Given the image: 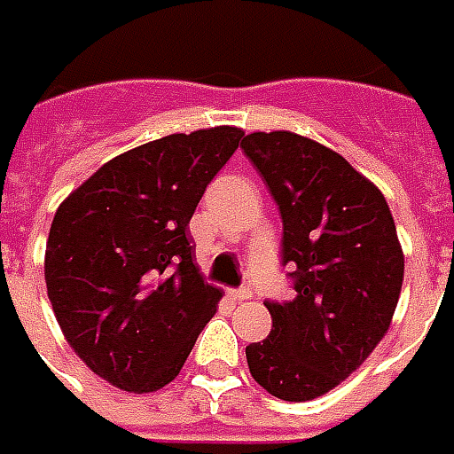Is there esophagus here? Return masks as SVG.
I'll return each mask as SVG.
<instances>
[{"instance_id": "34e87169", "label": "esophagus", "mask_w": 454, "mask_h": 454, "mask_svg": "<svg viewBox=\"0 0 454 454\" xmlns=\"http://www.w3.org/2000/svg\"><path fill=\"white\" fill-rule=\"evenodd\" d=\"M230 295L234 301H247V298H252V288H234V291H230Z\"/></svg>"}]
</instances>
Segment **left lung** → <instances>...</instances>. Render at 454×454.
<instances>
[{
	"mask_svg": "<svg viewBox=\"0 0 454 454\" xmlns=\"http://www.w3.org/2000/svg\"><path fill=\"white\" fill-rule=\"evenodd\" d=\"M242 149L278 205L294 301H266L271 333L247 347L254 381L284 401L335 388L387 335L403 252L387 200L340 153L294 131H254Z\"/></svg>",
	"mask_w": 454,
	"mask_h": 454,
	"instance_id": "obj_1",
	"label": "left lung"
}]
</instances>
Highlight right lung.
Instances as JSON below:
<instances>
[{
  "label": "right lung",
  "mask_w": 454,
  "mask_h": 454,
  "mask_svg": "<svg viewBox=\"0 0 454 454\" xmlns=\"http://www.w3.org/2000/svg\"><path fill=\"white\" fill-rule=\"evenodd\" d=\"M237 127L170 134L107 160L56 210L46 288L85 364L131 394L173 381L222 291L202 281L188 224L232 159Z\"/></svg>",
  "instance_id": "1"
}]
</instances>
